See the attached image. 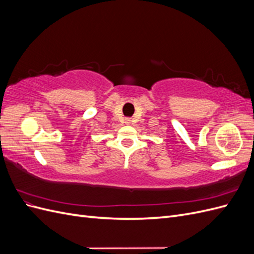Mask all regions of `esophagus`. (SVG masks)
Segmentation results:
<instances>
[{
    "mask_svg": "<svg viewBox=\"0 0 254 254\" xmlns=\"http://www.w3.org/2000/svg\"><path fill=\"white\" fill-rule=\"evenodd\" d=\"M130 122H131V120H130V119H126V123H127V124H130Z\"/></svg>",
    "mask_w": 254,
    "mask_h": 254,
    "instance_id": "34e87169",
    "label": "esophagus"
}]
</instances>
